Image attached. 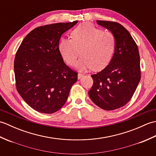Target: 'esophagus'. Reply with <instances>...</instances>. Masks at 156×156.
I'll return each instance as SVG.
<instances>
[{"label": "esophagus", "instance_id": "obj_1", "mask_svg": "<svg viewBox=\"0 0 156 156\" xmlns=\"http://www.w3.org/2000/svg\"><path fill=\"white\" fill-rule=\"evenodd\" d=\"M83 74H81V73H78V79H80L82 77V76H83Z\"/></svg>", "mask_w": 156, "mask_h": 156}]
</instances>
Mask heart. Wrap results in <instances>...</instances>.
I'll use <instances>...</instances> for the list:
<instances>
[{
  "label": "heart",
  "instance_id": "1",
  "mask_svg": "<svg viewBox=\"0 0 156 156\" xmlns=\"http://www.w3.org/2000/svg\"><path fill=\"white\" fill-rule=\"evenodd\" d=\"M72 38H62L58 49L62 58L73 66L80 54L76 67L83 70L93 68L100 70L107 66L113 55L115 36L110 31H103L90 23H82L72 32Z\"/></svg>",
  "mask_w": 156,
  "mask_h": 156
}]
</instances>
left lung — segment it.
Segmentation results:
<instances>
[{
  "mask_svg": "<svg viewBox=\"0 0 156 156\" xmlns=\"http://www.w3.org/2000/svg\"><path fill=\"white\" fill-rule=\"evenodd\" d=\"M97 23L113 34L115 47L109 64L91 75L94 82L88 94L98 107L115 110L130 101L140 81V54L136 43L123 26L112 21L97 20Z\"/></svg>",
  "mask_w": 156,
  "mask_h": 156,
  "instance_id": "8db88e82",
  "label": "left lung"
}]
</instances>
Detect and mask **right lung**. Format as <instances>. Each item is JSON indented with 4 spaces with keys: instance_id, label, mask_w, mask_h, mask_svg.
Segmentation results:
<instances>
[{
    "instance_id": "add662e5",
    "label": "right lung",
    "mask_w": 156,
    "mask_h": 156,
    "mask_svg": "<svg viewBox=\"0 0 156 156\" xmlns=\"http://www.w3.org/2000/svg\"><path fill=\"white\" fill-rule=\"evenodd\" d=\"M78 23H59L34 29L16 53L14 72L19 94L41 113L59 110L67 101L78 73L63 60L58 44L62 35Z\"/></svg>"
}]
</instances>
